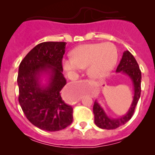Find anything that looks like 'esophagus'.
Masks as SVG:
<instances>
[{"label":"esophagus","mask_w":155,"mask_h":155,"mask_svg":"<svg viewBox=\"0 0 155 155\" xmlns=\"http://www.w3.org/2000/svg\"><path fill=\"white\" fill-rule=\"evenodd\" d=\"M88 82V81H87V80H83V81H79V82Z\"/></svg>","instance_id":"1"}]
</instances>
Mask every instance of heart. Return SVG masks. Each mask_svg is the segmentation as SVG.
Instances as JSON below:
<instances>
[{
	"mask_svg": "<svg viewBox=\"0 0 155 155\" xmlns=\"http://www.w3.org/2000/svg\"><path fill=\"white\" fill-rule=\"evenodd\" d=\"M71 57L64 58L62 65L66 71L74 73L87 68L88 76L94 79L106 77L118 61V49L112 43L80 45L72 50Z\"/></svg>",
	"mask_w": 155,
	"mask_h": 155,
	"instance_id": "heart-1",
	"label": "heart"
}]
</instances>
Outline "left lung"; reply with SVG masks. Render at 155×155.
<instances>
[{"label": "left lung", "mask_w": 155, "mask_h": 155, "mask_svg": "<svg viewBox=\"0 0 155 155\" xmlns=\"http://www.w3.org/2000/svg\"><path fill=\"white\" fill-rule=\"evenodd\" d=\"M116 72H121L127 75L132 80L134 87V96L132 104L126 115L118 118H111L105 113L104 109L95 101L93 107V112L94 115V123L98 127L102 129L113 130L123 125L127 122L135 111L137 103L141 94V70L136 61L135 58L129 51H124L121 61L116 69Z\"/></svg>", "instance_id": "8db88e82"}]
</instances>
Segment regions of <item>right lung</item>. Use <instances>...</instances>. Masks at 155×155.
Here are the masks:
<instances>
[{
    "label": "right lung",
    "instance_id": "1",
    "mask_svg": "<svg viewBox=\"0 0 155 155\" xmlns=\"http://www.w3.org/2000/svg\"><path fill=\"white\" fill-rule=\"evenodd\" d=\"M66 44L40 43L28 53L18 68V102L30 122L44 130H61L73 122V108L61 96L67 83L62 73ZM44 74L49 75L46 86L40 82Z\"/></svg>",
    "mask_w": 155,
    "mask_h": 155
}]
</instances>
